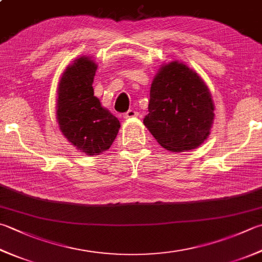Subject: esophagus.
<instances>
[{
  "instance_id": "34e87169",
  "label": "esophagus",
  "mask_w": 262,
  "mask_h": 262,
  "mask_svg": "<svg viewBox=\"0 0 262 262\" xmlns=\"http://www.w3.org/2000/svg\"><path fill=\"white\" fill-rule=\"evenodd\" d=\"M137 116H138V112L135 111V110H129L124 115H123V117H124V118H133V117H137Z\"/></svg>"
}]
</instances>
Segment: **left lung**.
I'll list each match as a JSON object with an SVG mask.
<instances>
[{
  "label": "left lung",
  "mask_w": 262,
  "mask_h": 262,
  "mask_svg": "<svg viewBox=\"0 0 262 262\" xmlns=\"http://www.w3.org/2000/svg\"><path fill=\"white\" fill-rule=\"evenodd\" d=\"M144 124L170 151L195 149L209 137L214 105L208 86L185 63L163 65L152 80Z\"/></svg>",
  "instance_id": "obj_1"
}]
</instances>
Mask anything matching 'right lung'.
Masks as SVG:
<instances>
[{"label": "right lung", "mask_w": 262, "mask_h": 262, "mask_svg": "<svg viewBox=\"0 0 262 262\" xmlns=\"http://www.w3.org/2000/svg\"><path fill=\"white\" fill-rule=\"evenodd\" d=\"M97 63L80 57L62 73L58 85L57 121L62 135L85 155L110 149L120 130V121L93 93Z\"/></svg>", "instance_id": "obj_1"}]
</instances>
